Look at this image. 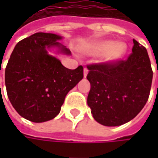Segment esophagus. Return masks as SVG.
<instances>
[{"label":"esophagus","instance_id":"34e87169","mask_svg":"<svg viewBox=\"0 0 158 158\" xmlns=\"http://www.w3.org/2000/svg\"><path fill=\"white\" fill-rule=\"evenodd\" d=\"M88 69H87V68H84V69H83V76H84V78H85V77H86V76H87V75H88Z\"/></svg>","mask_w":158,"mask_h":158}]
</instances>
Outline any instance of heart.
I'll list each match as a JSON object with an SVG mask.
<instances>
[{"label": "heart", "instance_id": "heart-1", "mask_svg": "<svg viewBox=\"0 0 158 158\" xmlns=\"http://www.w3.org/2000/svg\"><path fill=\"white\" fill-rule=\"evenodd\" d=\"M127 50V46L125 42H114L111 40H104L93 43L89 46L86 51L90 55H102V60L105 62L112 63L124 57Z\"/></svg>", "mask_w": 158, "mask_h": 158}]
</instances>
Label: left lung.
Instances as JSON below:
<instances>
[{"instance_id":"obj_1","label":"left lung","mask_w":158,"mask_h":158,"mask_svg":"<svg viewBox=\"0 0 158 158\" xmlns=\"http://www.w3.org/2000/svg\"><path fill=\"white\" fill-rule=\"evenodd\" d=\"M133 42L126 60L87 66L90 82L87 103L95 120L106 127L130 121L149 98L153 77L149 54L136 40Z\"/></svg>"}]
</instances>
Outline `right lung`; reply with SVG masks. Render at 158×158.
I'll return each mask as SVG.
<instances>
[{"instance_id": "obj_1", "label": "right lung", "mask_w": 158, "mask_h": 158, "mask_svg": "<svg viewBox=\"0 0 158 158\" xmlns=\"http://www.w3.org/2000/svg\"><path fill=\"white\" fill-rule=\"evenodd\" d=\"M62 37L38 32L19 41L5 69V84L11 105L23 118L40 123L55 118L67 94L83 78V68L69 69L48 53L71 54L58 40Z\"/></svg>"}]
</instances>
